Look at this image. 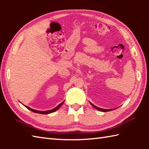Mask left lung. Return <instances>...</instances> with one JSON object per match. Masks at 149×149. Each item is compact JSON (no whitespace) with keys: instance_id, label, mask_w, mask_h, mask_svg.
I'll return each mask as SVG.
<instances>
[{"instance_id":"obj_1","label":"left lung","mask_w":149,"mask_h":149,"mask_svg":"<svg viewBox=\"0 0 149 149\" xmlns=\"http://www.w3.org/2000/svg\"><path fill=\"white\" fill-rule=\"evenodd\" d=\"M90 104H91V106H92L93 107H95V108L97 109H98V110L100 111H102V112H107V111H110L113 110V109H102V108H100V107H97L96 106H95L94 104H93L92 103H91V102H90Z\"/></svg>"}]
</instances>
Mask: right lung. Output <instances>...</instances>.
I'll return each instance as SVG.
<instances>
[{
    "instance_id": "add662e5",
    "label": "right lung",
    "mask_w": 149,
    "mask_h": 149,
    "mask_svg": "<svg viewBox=\"0 0 149 149\" xmlns=\"http://www.w3.org/2000/svg\"><path fill=\"white\" fill-rule=\"evenodd\" d=\"M63 102H64V101H63V102H62L61 103H60L58 106H57L56 107H54V109H50V110H49V111H38V110H35V109H32V108H31V107H28V106H25V105H24L25 107H27V108L28 109H29L30 111H33V112H34V113H40V114H49V113H53V112H54V111H57L58 110L60 107H61V106L62 105V104H63Z\"/></svg>"
}]
</instances>
